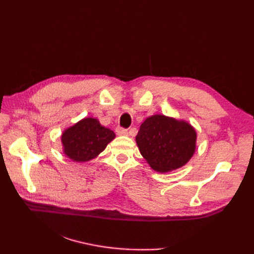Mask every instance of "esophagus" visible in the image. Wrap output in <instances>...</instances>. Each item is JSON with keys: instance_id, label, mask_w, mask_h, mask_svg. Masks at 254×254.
Returning a JSON list of instances; mask_svg holds the SVG:
<instances>
[{"instance_id": "esophagus-1", "label": "esophagus", "mask_w": 254, "mask_h": 254, "mask_svg": "<svg viewBox=\"0 0 254 254\" xmlns=\"http://www.w3.org/2000/svg\"><path fill=\"white\" fill-rule=\"evenodd\" d=\"M116 132L118 135H127V128H124L121 127H118L116 128Z\"/></svg>"}]
</instances>
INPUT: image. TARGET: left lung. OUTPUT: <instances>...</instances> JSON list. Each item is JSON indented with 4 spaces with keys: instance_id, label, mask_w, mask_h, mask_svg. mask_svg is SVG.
<instances>
[{
    "instance_id": "1",
    "label": "left lung",
    "mask_w": 254,
    "mask_h": 254,
    "mask_svg": "<svg viewBox=\"0 0 254 254\" xmlns=\"http://www.w3.org/2000/svg\"><path fill=\"white\" fill-rule=\"evenodd\" d=\"M195 141L196 132L190 124L160 115L147 118L136 135L142 156L160 172L186 165L195 150Z\"/></svg>"
}]
</instances>
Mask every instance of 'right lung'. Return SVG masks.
I'll use <instances>...</instances> for the list:
<instances>
[{
    "mask_svg": "<svg viewBox=\"0 0 254 254\" xmlns=\"http://www.w3.org/2000/svg\"><path fill=\"white\" fill-rule=\"evenodd\" d=\"M113 131L97 119L86 118L63 133L64 153L74 161H88L100 154L113 138Z\"/></svg>",
    "mask_w": 254,
    "mask_h": 254,
    "instance_id": "right-lung-1",
    "label": "right lung"
}]
</instances>
